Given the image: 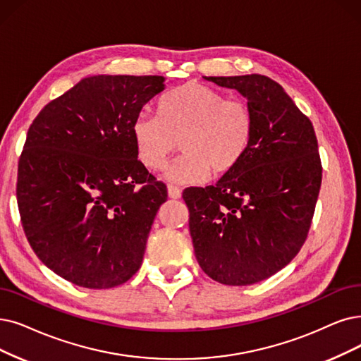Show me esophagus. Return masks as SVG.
Returning a JSON list of instances; mask_svg holds the SVG:
<instances>
[{
    "label": "esophagus",
    "mask_w": 361,
    "mask_h": 361,
    "mask_svg": "<svg viewBox=\"0 0 361 361\" xmlns=\"http://www.w3.org/2000/svg\"><path fill=\"white\" fill-rule=\"evenodd\" d=\"M167 191H169V197H170L171 200H178V198L182 197V191H180L179 188H176V186L169 185V186H167Z\"/></svg>",
    "instance_id": "obj_1"
}]
</instances>
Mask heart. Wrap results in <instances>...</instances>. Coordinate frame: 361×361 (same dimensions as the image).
<instances>
[{
    "label": "heart",
    "instance_id": "heart-1",
    "mask_svg": "<svg viewBox=\"0 0 361 361\" xmlns=\"http://www.w3.org/2000/svg\"><path fill=\"white\" fill-rule=\"evenodd\" d=\"M255 132L247 104L200 82H186L158 104V117L140 112L132 136L139 161L152 171L161 170L170 154L182 149L164 178L192 185L234 170L247 154Z\"/></svg>",
    "mask_w": 361,
    "mask_h": 361
}]
</instances>
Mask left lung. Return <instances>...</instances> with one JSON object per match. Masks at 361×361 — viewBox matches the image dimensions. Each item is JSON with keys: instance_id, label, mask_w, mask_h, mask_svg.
Listing matches in <instances>:
<instances>
[{"instance_id": "1", "label": "left lung", "mask_w": 361, "mask_h": 361, "mask_svg": "<svg viewBox=\"0 0 361 361\" xmlns=\"http://www.w3.org/2000/svg\"><path fill=\"white\" fill-rule=\"evenodd\" d=\"M247 99L255 132L240 164L206 188H186L197 261L226 286H249L283 269L300 250L322 186L312 123L274 80L204 77Z\"/></svg>"}]
</instances>
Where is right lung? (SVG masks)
Listing matches in <instances>:
<instances>
[{"mask_svg":"<svg viewBox=\"0 0 361 361\" xmlns=\"http://www.w3.org/2000/svg\"><path fill=\"white\" fill-rule=\"evenodd\" d=\"M160 75H93L41 109L18 170V206L39 261L87 289H111L142 265L167 188L137 160L133 120Z\"/></svg>","mask_w":361,"mask_h":361,"instance_id":"right-lung-1","label":"right lung"}]
</instances>
